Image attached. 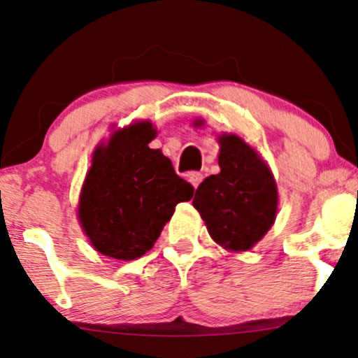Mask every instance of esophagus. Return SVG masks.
I'll list each match as a JSON object with an SVG mask.
<instances>
[{"mask_svg":"<svg viewBox=\"0 0 358 358\" xmlns=\"http://www.w3.org/2000/svg\"><path fill=\"white\" fill-rule=\"evenodd\" d=\"M201 180H203V175H201L200 171H193V173L188 175V182H190L193 187H195V190L198 188V185L201 183Z\"/></svg>","mask_w":358,"mask_h":358,"instance_id":"34e87169","label":"esophagus"}]
</instances>
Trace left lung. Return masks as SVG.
Masks as SVG:
<instances>
[{
    "instance_id": "obj_1",
    "label": "left lung",
    "mask_w": 358,
    "mask_h": 358,
    "mask_svg": "<svg viewBox=\"0 0 358 358\" xmlns=\"http://www.w3.org/2000/svg\"><path fill=\"white\" fill-rule=\"evenodd\" d=\"M218 165L220 173L205 178L196 188L193 206L215 242L245 252L273 225L277 185L255 150L236 135L220 138Z\"/></svg>"
}]
</instances>
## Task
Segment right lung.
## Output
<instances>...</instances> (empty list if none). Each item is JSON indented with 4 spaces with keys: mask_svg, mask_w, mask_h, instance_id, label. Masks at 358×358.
Wrapping results in <instances>:
<instances>
[{
    "mask_svg": "<svg viewBox=\"0 0 358 358\" xmlns=\"http://www.w3.org/2000/svg\"><path fill=\"white\" fill-rule=\"evenodd\" d=\"M157 131L143 122L116 131L94 152L80 196V222L103 255L135 260L160 236L193 187L175 173L170 158L148 146Z\"/></svg>",
    "mask_w": 358,
    "mask_h": 358,
    "instance_id": "1",
    "label": "right lung"
}]
</instances>
